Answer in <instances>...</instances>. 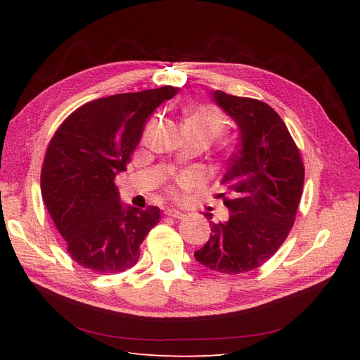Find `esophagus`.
Listing matches in <instances>:
<instances>
[{"label": "esophagus", "mask_w": 360, "mask_h": 360, "mask_svg": "<svg viewBox=\"0 0 360 360\" xmlns=\"http://www.w3.org/2000/svg\"><path fill=\"white\" fill-rule=\"evenodd\" d=\"M165 213H167L169 217H176V219H181V217L184 216L183 212H180V210H177V209H167Z\"/></svg>", "instance_id": "1"}]
</instances>
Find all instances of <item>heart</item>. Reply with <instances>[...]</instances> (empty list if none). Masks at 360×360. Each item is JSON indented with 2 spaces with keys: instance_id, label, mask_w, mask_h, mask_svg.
<instances>
[{
  "instance_id": "b5f03b06",
  "label": "heart",
  "mask_w": 360,
  "mask_h": 360,
  "mask_svg": "<svg viewBox=\"0 0 360 360\" xmlns=\"http://www.w3.org/2000/svg\"><path fill=\"white\" fill-rule=\"evenodd\" d=\"M222 126L224 124H222L221 115L214 110H212V108H207V106H201V108H197V110L191 111L183 123V129L186 130V134H204L210 138L219 135ZM192 181H193L192 176H184L180 180L183 186H188V184H191Z\"/></svg>"
}]
</instances>
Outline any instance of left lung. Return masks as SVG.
Returning <instances> with one entry per match:
<instances>
[{
	"instance_id": "left-lung-1",
	"label": "left lung",
	"mask_w": 360,
	"mask_h": 360,
	"mask_svg": "<svg viewBox=\"0 0 360 360\" xmlns=\"http://www.w3.org/2000/svg\"><path fill=\"white\" fill-rule=\"evenodd\" d=\"M212 101L238 129L237 150L228 159L221 183L231 198L225 222L210 219L209 242L195 250L202 266L226 275L263 266L284 243L303 189V163L282 118L257 99L210 90Z\"/></svg>"
}]
</instances>
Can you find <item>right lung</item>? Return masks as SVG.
Instances as JSON below:
<instances>
[{
  "label": "right lung",
  "instance_id": "1",
  "mask_svg": "<svg viewBox=\"0 0 360 360\" xmlns=\"http://www.w3.org/2000/svg\"><path fill=\"white\" fill-rule=\"evenodd\" d=\"M179 91L165 85L96 99L70 114L51 139L41 197L79 266L118 274L136 264L160 210L124 205L114 179L126 171L151 114Z\"/></svg>",
  "mask_w": 360,
  "mask_h": 360
}]
</instances>
